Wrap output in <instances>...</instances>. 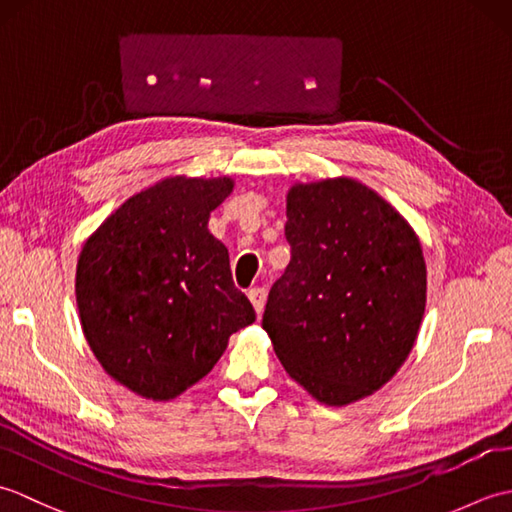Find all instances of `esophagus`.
I'll return each instance as SVG.
<instances>
[{
  "mask_svg": "<svg viewBox=\"0 0 512 512\" xmlns=\"http://www.w3.org/2000/svg\"><path fill=\"white\" fill-rule=\"evenodd\" d=\"M266 297H268V292H266V288H262V286L248 290V299H250V303H253V308H255L257 314L264 312Z\"/></svg>",
  "mask_w": 512,
  "mask_h": 512,
  "instance_id": "esophagus-1",
  "label": "esophagus"
}]
</instances>
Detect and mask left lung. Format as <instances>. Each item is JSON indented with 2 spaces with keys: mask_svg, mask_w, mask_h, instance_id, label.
Wrapping results in <instances>:
<instances>
[{
  "mask_svg": "<svg viewBox=\"0 0 512 512\" xmlns=\"http://www.w3.org/2000/svg\"><path fill=\"white\" fill-rule=\"evenodd\" d=\"M290 264L262 325L288 376L328 407L387 385L427 306V264L411 224L354 178L295 182L286 195Z\"/></svg>",
  "mask_w": 512,
  "mask_h": 512,
  "instance_id": "8db88e82",
  "label": "left lung"
}]
</instances>
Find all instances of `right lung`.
<instances>
[{"label": "right lung", "mask_w": 512, "mask_h": 512, "mask_svg": "<svg viewBox=\"0 0 512 512\" xmlns=\"http://www.w3.org/2000/svg\"><path fill=\"white\" fill-rule=\"evenodd\" d=\"M235 180L169 176L134 193L85 239L76 306L92 354L116 383L165 402L211 372L255 321L209 217Z\"/></svg>", "instance_id": "1"}]
</instances>
